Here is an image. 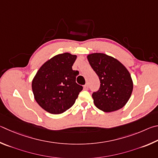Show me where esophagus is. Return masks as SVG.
<instances>
[{"instance_id": "obj_1", "label": "esophagus", "mask_w": 158, "mask_h": 158, "mask_svg": "<svg viewBox=\"0 0 158 158\" xmlns=\"http://www.w3.org/2000/svg\"><path fill=\"white\" fill-rule=\"evenodd\" d=\"M88 89H89V85H88V84L85 85H84V89L87 90Z\"/></svg>"}]
</instances>
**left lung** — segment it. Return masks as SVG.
I'll list each match as a JSON object with an SVG mask.
<instances>
[{
  "instance_id": "obj_1",
  "label": "left lung",
  "mask_w": 158,
  "mask_h": 158,
  "mask_svg": "<svg viewBox=\"0 0 158 158\" xmlns=\"http://www.w3.org/2000/svg\"><path fill=\"white\" fill-rule=\"evenodd\" d=\"M87 57L101 82L100 89L92 94L96 107L106 112L122 108L133 89V82L128 69L116 58L106 54L94 52Z\"/></svg>"
}]
</instances>
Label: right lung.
<instances>
[{"mask_svg":"<svg viewBox=\"0 0 158 158\" xmlns=\"http://www.w3.org/2000/svg\"><path fill=\"white\" fill-rule=\"evenodd\" d=\"M76 58L69 52L55 55L44 63L33 77L34 98L45 111L62 114L75 103L83 88L76 82L78 71L72 69Z\"/></svg>","mask_w":158,"mask_h":158,"instance_id":"right-lung-1","label":"right lung"}]
</instances>
